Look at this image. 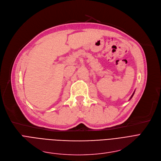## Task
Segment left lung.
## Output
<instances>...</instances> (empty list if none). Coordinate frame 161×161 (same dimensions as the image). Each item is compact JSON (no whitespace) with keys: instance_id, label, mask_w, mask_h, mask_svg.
Wrapping results in <instances>:
<instances>
[{"instance_id":"obj_1","label":"left lung","mask_w":161,"mask_h":161,"mask_svg":"<svg viewBox=\"0 0 161 161\" xmlns=\"http://www.w3.org/2000/svg\"><path fill=\"white\" fill-rule=\"evenodd\" d=\"M134 92H135V91H134V93H133V94H132V96H131V97H130V99H131V98H132V97H133V96H134Z\"/></svg>"}]
</instances>
